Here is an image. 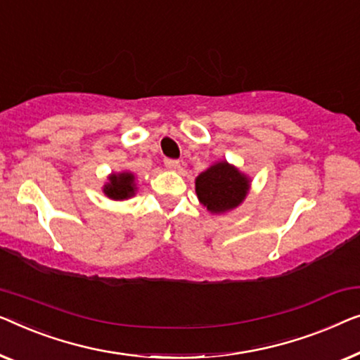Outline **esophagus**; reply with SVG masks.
Listing matches in <instances>:
<instances>
[{
  "label": "esophagus",
  "instance_id": "1",
  "mask_svg": "<svg viewBox=\"0 0 360 360\" xmlns=\"http://www.w3.org/2000/svg\"><path fill=\"white\" fill-rule=\"evenodd\" d=\"M165 165H166V168L173 169V171L179 168V161H178V160H169V158H166V160H165Z\"/></svg>",
  "mask_w": 360,
  "mask_h": 360
}]
</instances>
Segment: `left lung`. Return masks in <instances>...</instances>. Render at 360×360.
Returning <instances> with one entry per match:
<instances>
[{"instance_id":"1","label":"left lung","mask_w":360,"mask_h":360,"mask_svg":"<svg viewBox=\"0 0 360 360\" xmlns=\"http://www.w3.org/2000/svg\"><path fill=\"white\" fill-rule=\"evenodd\" d=\"M251 178L226 160L217 161L195 178V194L210 214H226L243 204Z\"/></svg>"}]
</instances>
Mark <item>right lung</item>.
I'll return each mask as SVG.
<instances>
[{
  "label": "right lung",
  "mask_w": 360,
  "mask_h": 360,
  "mask_svg": "<svg viewBox=\"0 0 360 360\" xmlns=\"http://www.w3.org/2000/svg\"><path fill=\"white\" fill-rule=\"evenodd\" d=\"M105 197L112 200H127L135 195L136 182L135 174L130 171H120V173H110L108 182L103 186Z\"/></svg>",
  "instance_id": "obj_1"
}]
</instances>
